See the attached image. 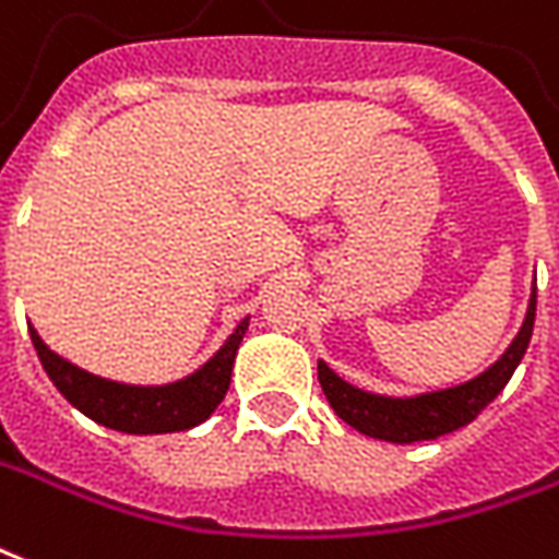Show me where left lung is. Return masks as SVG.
Instances as JSON below:
<instances>
[{
    "label": "left lung",
    "instance_id": "obj_1",
    "mask_svg": "<svg viewBox=\"0 0 559 559\" xmlns=\"http://www.w3.org/2000/svg\"><path fill=\"white\" fill-rule=\"evenodd\" d=\"M533 320H536V290L531 293V305H527L522 332L515 334L510 349L500 355L486 373H479L477 379H471L465 384H456V388L406 396V400L367 394L361 388L343 382L329 364L320 361L317 373H320L322 394L349 427H355L364 436L379 438V441L415 444V441L448 436L453 429L468 427L471 420L503 391V384L510 382V376L515 373V367L527 353Z\"/></svg>",
    "mask_w": 559,
    "mask_h": 559
}]
</instances>
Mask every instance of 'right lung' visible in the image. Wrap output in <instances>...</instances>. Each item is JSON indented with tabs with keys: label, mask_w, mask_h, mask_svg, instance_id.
<instances>
[{
	"label": "right lung",
	"mask_w": 559,
	"mask_h": 559,
	"mask_svg": "<svg viewBox=\"0 0 559 559\" xmlns=\"http://www.w3.org/2000/svg\"><path fill=\"white\" fill-rule=\"evenodd\" d=\"M246 329L248 317L239 322L234 334L225 341V346L201 370L186 376L180 382L156 384V388L153 384L151 388L121 384L85 373L76 364L64 361L61 355L52 353L32 325H28V334H32V343H35L44 370L70 406H76L82 415H88L91 420H97L103 427L118 429V432L159 436V432H183V429L198 427L216 412V406L227 394L234 358H237Z\"/></svg>",
	"instance_id": "obj_1"
}]
</instances>
